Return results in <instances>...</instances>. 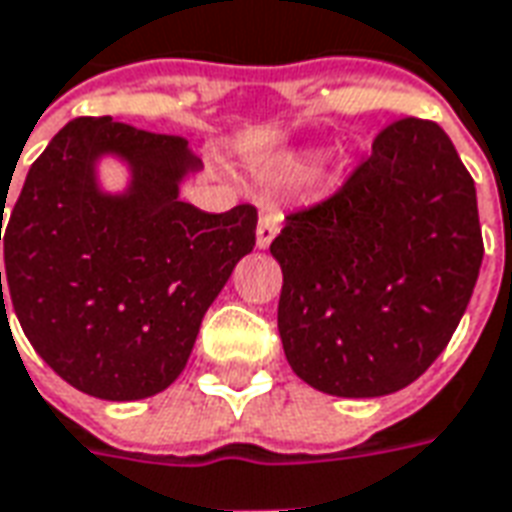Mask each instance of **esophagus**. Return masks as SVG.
I'll return each mask as SVG.
<instances>
[{
    "label": "esophagus",
    "mask_w": 512,
    "mask_h": 512,
    "mask_svg": "<svg viewBox=\"0 0 512 512\" xmlns=\"http://www.w3.org/2000/svg\"><path fill=\"white\" fill-rule=\"evenodd\" d=\"M281 209L273 204H267L259 215V228H256V248H270V242L275 239V234L281 231Z\"/></svg>",
    "instance_id": "34e87169"
}]
</instances>
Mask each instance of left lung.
<instances>
[{
    "instance_id": "1",
    "label": "left lung",
    "mask_w": 512,
    "mask_h": 512,
    "mask_svg": "<svg viewBox=\"0 0 512 512\" xmlns=\"http://www.w3.org/2000/svg\"><path fill=\"white\" fill-rule=\"evenodd\" d=\"M278 333L300 380L333 397L411 386L444 353L482 264L477 190L433 121L386 126L342 190L286 217Z\"/></svg>"
}]
</instances>
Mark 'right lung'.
<instances>
[{"instance_id": "1", "label": "right lung", "mask_w": 512, "mask_h": 512, "mask_svg": "<svg viewBox=\"0 0 512 512\" xmlns=\"http://www.w3.org/2000/svg\"><path fill=\"white\" fill-rule=\"evenodd\" d=\"M101 156L130 168L123 193L100 190ZM195 170L187 140L110 115L71 121L32 162L5 231L10 303L35 353L74 389L112 402L168 389L206 308L256 245L250 204L209 215L181 201Z\"/></svg>"}]
</instances>
